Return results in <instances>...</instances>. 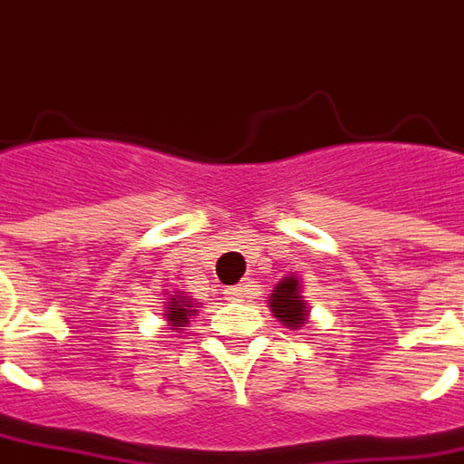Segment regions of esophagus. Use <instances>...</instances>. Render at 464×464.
Wrapping results in <instances>:
<instances>
[{
	"label": "esophagus",
	"instance_id": "1",
	"mask_svg": "<svg viewBox=\"0 0 464 464\" xmlns=\"http://www.w3.org/2000/svg\"><path fill=\"white\" fill-rule=\"evenodd\" d=\"M243 291H246V288H243L241 284H238V286H228V288H223V294H226V296H228V299H241V296H243Z\"/></svg>",
	"mask_w": 464,
	"mask_h": 464
}]
</instances>
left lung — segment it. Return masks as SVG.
<instances>
[{"label": "left lung", "instance_id": "obj_1", "mask_svg": "<svg viewBox=\"0 0 464 464\" xmlns=\"http://www.w3.org/2000/svg\"><path fill=\"white\" fill-rule=\"evenodd\" d=\"M268 306H271V314L288 329L304 326L306 316H309V304L301 296L299 278L294 276H284L278 281L271 299H268Z\"/></svg>", "mask_w": 464, "mask_h": 464}]
</instances>
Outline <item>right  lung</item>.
<instances>
[{
    "label": "right lung",
    "mask_w": 464,
    "mask_h": 464,
    "mask_svg": "<svg viewBox=\"0 0 464 464\" xmlns=\"http://www.w3.org/2000/svg\"><path fill=\"white\" fill-rule=\"evenodd\" d=\"M196 314H198V306H193V301L188 299V296L173 291V299L168 301V311H165L163 316L168 326H186L188 319L196 316Z\"/></svg>",
    "instance_id": "add662e5"
}]
</instances>
